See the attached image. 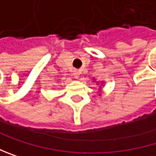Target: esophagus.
<instances>
[{"mask_svg":"<svg viewBox=\"0 0 156 156\" xmlns=\"http://www.w3.org/2000/svg\"><path fill=\"white\" fill-rule=\"evenodd\" d=\"M79 75H80V73H79V71H77V69H75V71L73 72V76H74V78H79Z\"/></svg>","mask_w":156,"mask_h":156,"instance_id":"obj_1","label":"esophagus"}]
</instances>
